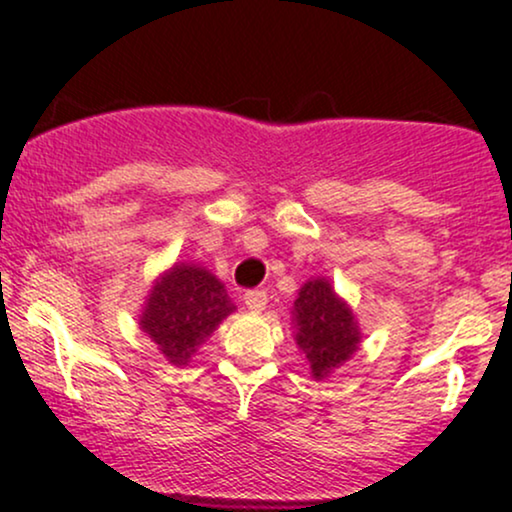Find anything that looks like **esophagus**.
Listing matches in <instances>:
<instances>
[{"label":"esophagus","instance_id":"34e87169","mask_svg":"<svg viewBox=\"0 0 512 512\" xmlns=\"http://www.w3.org/2000/svg\"><path fill=\"white\" fill-rule=\"evenodd\" d=\"M243 303H245V308L252 310V313H260V310H264V305H267V293L260 289L248 291L243 296Z\"/></svg>","mask_w":512,"mask_h":512}]
</instances>
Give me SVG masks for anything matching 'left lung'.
Masks as SVG:
<instances>
[{
    "label": "left lung",
    "mask_w": 512,
    "mask_h": 512,
    "mask_svg": "<svg viewBox=\"0 0 512 512\" xmlns=\"http://www.w3.org/2000/svg\"><path fill=\"white\" fill-rule=\"evenodd\" d=\"M293 339L315 380L330 378L361 346V327L351 305L325 276H310L291 310Z\"/></svg>",
    "instance_id": "obj_1"
}]
</instances>
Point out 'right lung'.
Segmentation results:
<instances>
[{"instance_id":"add662e5","label":"right lung","mask_w":512,"mask_h":512,"mask_svg":"<svg viewBox=\"0 0 512 512\" xmlns=\"http://www.w3.org/2000/svg\"><path fill=\"white\" fill-rule=\"evenodd\" d=\"M236 310L226 286L195 262H175L151 284L139 313V327L149 334L170 366H187L216 327Z\"/></svg>"}]
</instances>
